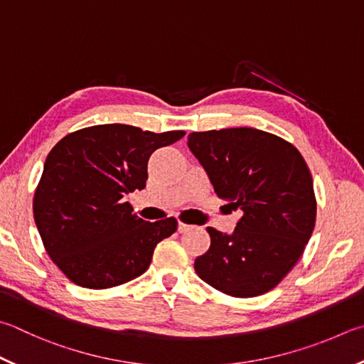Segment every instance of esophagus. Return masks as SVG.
I'll return each instance as SVG.
<instances>
[{
    "label": "esophagus",
    "instance_id": "obj_1",
    "mask_svg": "<svg viewBox=\"0 0 364 364\" xmlns=\"http://www.w3.org/2000/svg\"><path fill=\"white\" fill-rule=\"evenodd\" d=\"M191 228H193V226H189V224H186V223H178V232H180V234H183V232H186V230H189Z\"/></svg>",
    "mask_w": 364,
    "mask_h": 364
}]
</instances>
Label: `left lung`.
I'll use <instances>...</instances> for the list:
<instances>
[{"instance_id":"left-lung-1","label":"left lung","mask_w":364,"mask_h":364,"mask_svg":"<svg viewBox=\"0 0 364 364\" xmlns=\"http://www.w3.org/2000/svg\"><path fill=\"white\" fill-rule=\"evenodd\" d=\"M188 148L216 196L243 211L232 234L207 228L211 243L194 262L197 275L234 297L270 291L294 267L315 228L306 161L291 143L250 127L193 132Z\"/></svg>"}]
</instances>
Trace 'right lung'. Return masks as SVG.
I'll use <instances>...</instances> for the list:
<instances>
[{"label":"right lung","mask_w":364,"mask_h":364,"mask_svg":"<svg viewBox=\"0 0 364 364\" xmlns=\"http://www.w3.org/2000/svg\"><path fill=\"white\" fill-rule=\"evenodd\" d=\"M184 135L105 124L73 132L52 148L33 215L46 251L73 283L103 289L146 272L156 245L178 223L141 220L125 196L146 188L151 154Z\"/></svg>","instance_id":"obj_1"}]
</instances>
